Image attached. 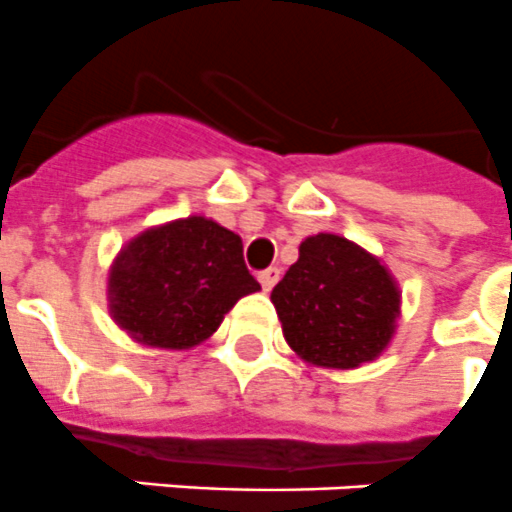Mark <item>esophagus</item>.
<instances>
[{"label":"esophagus","mask_w":512,"mask_h":512,"mask_svg":"<svg viewBox=\"0 0 512 512\" xmlns=\"http://www.w3.org/2000/svg\"><path fill=\"white\" fill-rule=\"evenodd\" d=\"M277 280H280V269H277V266H269V269H264V272L259 274V282H261V287H264L266 293H269V290L277 285Z\"/></svg>","instance_id":"34e87169"}]
</instances>
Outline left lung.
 <instances>
[{
	"instance_id": "1",
	"label": "left lung",
	"mask_w": 512,
	"mask_h": 512,
	"mask_svg": "<svg viewBox=\"0 0 512 512\" xmlns=\"http://www.w3.org/2000/svg\"><path fill=\"white\" fill-rule=\"evenodd\" d=\"M295 356L322 369H358L387 350L400 319V287L379 256L319 232L272 290Z\"/></svg>"
}]
</instances>
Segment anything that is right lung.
<instances>
[{"label":"right lung","mask_w":512,"mask_h":512,"mask_svg":"<svg viewBox=\"0 0 512 512\" xmlns=\"http://www.w3.org/2000/svg\"><path fill=\"white\" fill-rule=\"evenodd\" d=\"M261 290L243 240L201 214L130 238L107 277L109 314L141 345L190 350L209 340L243 295Z\"/></svg>","instance_id":"right-lung-1"}]
</instances>
